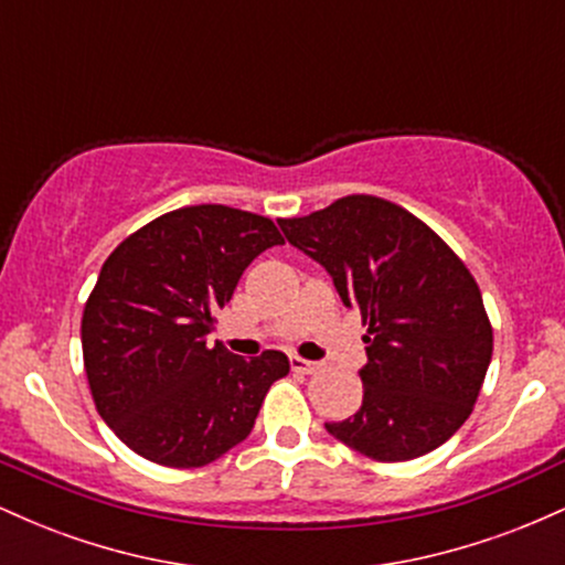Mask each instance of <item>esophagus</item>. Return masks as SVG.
<instances>
[{"label":"esophagus","mask_w":565,"mask_h":565,"mask_svg":"<svg viewBox=\"0 0 565 565\" xmlns=\"http://www.w3.org/2000/svg\"><path fill=\"white\" fill-rule=\"evenodd\" d=\"M289 364H291V372H297V374H313L321 369V364H316V361H308V359H300V355H291Z\"/></svg>","instance_id":"esophagus-1"}]
</instances>
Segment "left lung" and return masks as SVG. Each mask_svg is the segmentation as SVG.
<instances>
[{"label": "left lung", "instance_id": "1", "mask_svg": "<svg viewBox=\"0 0 565 565\" xmlns=\"http://www.w3.org/2000/svg\"><path fill=\"white\" fill-rule=\"evenodd\" d=\"M278 223L369 327L364 401L353 417L327 423L329 436L374 462L446 444L472 414L494 350L468 265L417 215L369 193Z\"/></svg>", "mask_w": 565, "mask_h": 565}]
</instances>
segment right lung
<instances>
[{
    "mask_svg": "<svg viewBox=\"0 0 565 565\" xmlns=\"http://www.w3.org/2000/svg\"><path fill=\"white\" fill-rule=\"evenodd\" d=\"M276 244L270 217L196 204L129 233L103 263L82 313L84 372L97 414L135 454L204 468L249 436L287 355L242 359L206 337L246 265Z\"/></svg>",
    "mask_w": 565,
    "mask_h": 565,
    "instance_id": "1",
    "label": "right lung"
}]
</instances>
